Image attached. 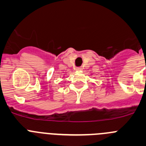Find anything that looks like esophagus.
Returning a JSON list of instances; mask_svg holds the SVG:
<instances>
[{
  "label": "esophagus",
  "mask_w": 146,
  "mask_h": 146,
  "mask_svg": "<svg viewBox=\"0 0 146 146\" xmlns=\"http://www.w3.org/2000/svg\"><path fill=\"white\" fill-rule=\"evenodd\" d=\"M76 70H82V68H81V67H78V68H76Z\"/></svg>",
  "instance_id": "obj_1"
}]
</instances>
